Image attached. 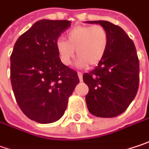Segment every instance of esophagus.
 Returning <instances> with one entry per match:
<instances>
[{
	"label": "esophagus",
	"mask_w": 149,
	"mask_h": 149,
	"mask_svg": "<svg viewBox=\"0 0 149 149\" xmlns=\"http://www.w3.org/2000/svg\"><path fill=\"white\" fill-rule=\"evenodd\" d=\"M78 76H79V80H80V81H82V77H83V74H82L81 72H78Z\"/></svg>",
	"instance_id": "esophagus-1"
}]
</instances>
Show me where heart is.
<instances>
[{
  "label": "heart",
  "mask_w": 149,
  "mask_h": 149,
  "mask_svg": "<svg viewBox=\"0 0 149 149\" xmlns=\"http://www.w3.org/2000/svg\"><path fill=\"white\" fill-rule=\"evenodd\" d=\"M109 45L107 30L101 25L76 26L68 32L66 41L58 39L55 47L58 57L64 65H69L75 54L76 64L83 68L92 67L101 61Z\"/></svg>",
  "instance_id": "b5f03b06"
}]
</instances>
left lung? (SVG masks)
<instances>
[{
	"instance_id": "obj_1",
	"label": "left lung",
	"mask_w": 149,
	"mask_h": 149,
	"mask_svg": "<svg viewBox=\"0 0 149 149\" xmlns=\"http://www.w3.org/2000/svg\"><path fill=\"white\" fill-rule=\"evenodd\" d=\"M103 26L109 34L104 58L83 74L89 87L86 100L89 111L99 117L121 115L135 98L139 86V60L132 40L122 27L107 21H87Z\"/></svg>"
}]
</instances>
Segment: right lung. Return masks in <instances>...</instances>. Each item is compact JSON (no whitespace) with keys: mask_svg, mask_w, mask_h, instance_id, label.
<instances>
[{"mask_svg":"<svg viewBox=\"0 0 149 149\" xmlns=\"http://www.w3.org/2000/svg\"><path fill=\"white\" fill-rule=\"evenodd\" d=\"M70 25L67 20L38 21L14 45L11 55L13 93L22 112L37 123L59 120L79 83L77 72L61 62L55 47Z\"/></svg>","mask_w":149,"mask_h":149,"instance_id":"obj_1","label":"right lung"}]
</instances>
